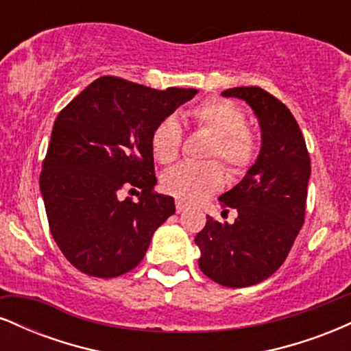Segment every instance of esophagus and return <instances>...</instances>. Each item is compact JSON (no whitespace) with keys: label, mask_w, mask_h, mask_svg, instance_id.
Returning <instances> with one entry per match:
<instances>
[{"label":"esophagus","mask_w":351,"mask_h":351,"mask_svg":"<svg viewBox=\"0 0 351 351\" xmlns=\"http://www.w3.org/2000/svg\"><path fill=\"white\" fill-rule=\"evenodd\" d=\"M183 211H186V204H184L183 203V201H176V213H178V215H180V213H183Z\"/></svg>","instance_id":"1"}]
</instances>
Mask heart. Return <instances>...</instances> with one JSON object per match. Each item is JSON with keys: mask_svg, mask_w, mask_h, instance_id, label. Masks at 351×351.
Instances as JSON below:
<instances>
[{"mask_svg": "<svg viewBox=\"0 0 351 351\" xmlns=\"http://www.w3.org/2000/svg\"><path fill=\"white\" fill-rule=\"evenodd\" d=\"M189 119L198 128L215 136L208 158H219L232 175H241L254 163L257 138L247 128V117L236 104L223 99H208L189 110ZM183 128L175 117H165L153 128L150 148L160 163H171L180 155ZM163 188L181 201L198 203L224 186V171L215 162H183L163 175Z\"/></svg>", "mask_w": 351, "mask_h": 351, "instance_id": "1", "label": "heart"}]
</instances>
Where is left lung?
<instances>
[{
	"label": "left lung",
	"mask_w": 351,
	"mask_h": 351,
	"mask_svg": "<svg viewBox=\"0 0 351 351\" xmlns=\"http://www.w3.org/2000/svg\"><path fill=\"white\" fill-rule=\"evenodd\" d=\"M223 95L251 106L263 145L244 178L219 196L223 208L237 211L234 223L208 216L195 243L204 276L226 287H249L280 267L304 224L310 156L299 123L279 99L261 87L228 88Z\"/></svg>",
	"instance_id": "left-lung-1"
}]
</instances>
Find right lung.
<instances>
[{"mask_svg": "<svg viewBox=\"0 0 351 351\" xmlns=\"http://www.w3.org/2000/svg\"><path fill=\"white\" fill-rule=\"evenodd\" d=\"M198 94L106 75L60 110L39 186L51 234L66 259L92 277H119L142 263L153 232L175 213L156 184L155 125ZM138 187L139 201L121 198Z\"/></svg>", "mask_w": 351, "mask_h": 351, "instance_id": "add662e5", "label": "right lung"}]
</instances>
